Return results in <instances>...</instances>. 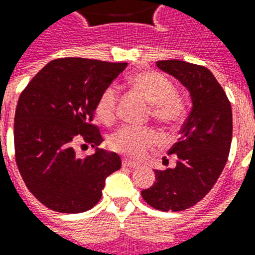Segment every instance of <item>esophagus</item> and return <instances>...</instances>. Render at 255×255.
<instances>
[{"mask_svg":"<svg viewBox=\"0 0 255 255\" xmlns=\"http://www.w3.org/2000/svg\"><path fill=\"white\" fill-rule=\"evenodd\" d=\"M122 164H123V167H129V168H136V167L139 166L137 163L132 162V160H128V159H123Z\"/></svg>","mask_w":255,"mask_h":255,"instance_id":"1","label":"esophagus"}]
</instances>
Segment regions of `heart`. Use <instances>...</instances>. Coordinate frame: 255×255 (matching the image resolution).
Returning <instances> with one entry per match:
<instances>
[{
    "label": "heart",
    "instance_id": "obj_1",
    "mask_svg": "<svg viewBox=\"0 0 255 255\" xmlns=\"http://www.w3.org/2000/svg\"><path fill=\"white\" fill-rule=\"evenodd\" d=\"M131 84L151 104V115L159 123L178 126L186 114L184 103L176 96V89L166 76L158 72H140L131 79ZM118 104V88L107 87L96 103V115L103 123L115 120ZM158 141V133L151 128L123 127L111 136V148L129 158L139 159Z\"/></svg>",
    "mask_w": 255,
    "mask_h": 255
}]
</instances>
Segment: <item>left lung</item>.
<instances>
[{"label":"left lung","mask_w":255,"mask_h":255,"mask_svg":"<svg viewBox=\"0 0 255 255\" xmlns=\"http://www.w3.org/2000/svg\"><path fill=\"white\" fill-rule=\"evenodd\" d=\"M159 69L174 76L190 92L192 108L168 153L175 168L155 170V183L141 191L160 211L190 209L209 194L226 166L233 137V114L226 93L207 68L179 60H162Z\"/></svg>","instance_id":"8db88e82"}]
</instances>
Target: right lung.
<instances>
[{
	"label": "right lung",
	"instance_id": "right-lung-1",
	"mask_svg": "<svg viewBox=\"0 0 255 255\" xmlns=\"http://www.w3.org/2000/svg\"><path fill=\"white\" fill-rule=\"evenodd\" d=\"M127 63L65 57L42 68L19 95L14 115L15 163L26 187L48 209L76 214L102 198L107 176L122 167L116 152L99 148L92 124L100 93ZM79 142L97 148L81 158Z\"/></svg>",
	"mask_w": 255,
	"mask_h": 255
}]
</instances>
